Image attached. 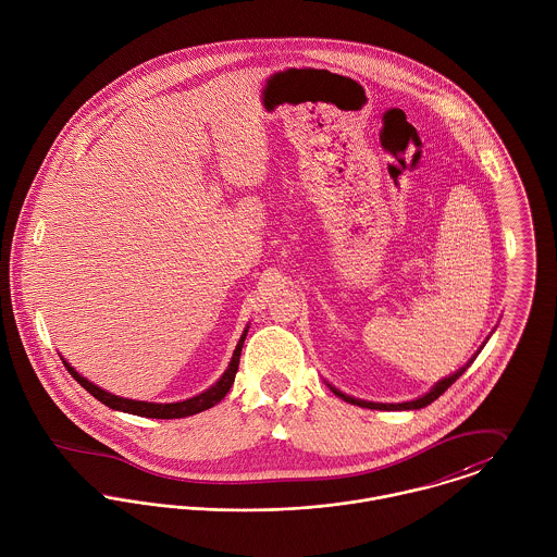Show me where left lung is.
<instances>
[{
	"mask_svg": "<svg viewBox=\"0 0 557 557\" xmlns=\"http://www.w3.org/2000/svg\"><path fill=\"white\" fill-rule=\"evenodd\" d=\"M466 368H468V366H466ZM466 368H461V370L455 371L453 375L440 380L428 395H423V397H419V399H414V401H406V404H371V401H361V399L348 397V395H344V393L337 391V388H331V391H333L339 399H344V401H348V404H355V406H361V408H371V410H419V408H425V406H430L432 401H435V399L466 371Z\"/></svg>",
	"mask_w": 557,
	"mask_h": 557,
	"instance_id": "1",
	"label": "left lung"
}]
</instances>
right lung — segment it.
Wrapping results in <instances>:
<instances>
[{
	"mask_svg": "<svg viewBox=\"0 0 557 557\" xmlns=\"http://www.w3.org/2000/svg\"><path fill=\"white\" fill-rule=\"evenodd\" d=\"M246 335H248V329L244 331L235 352H233V359H231V366L228 370L224 371V375L211 386L207 388L205 393L186 399V401H177V404H147V401H134V399H124V397H117V395H111L107 391H102L100 386L91 384L87 377L78 375L74 368H70L65 361V370L70 371V375L87 391L91 393L98 401H102L104 406L113 408V410H122L127 414H136V417H147V419H184V417H191V414H198L202 410H209L213 408L215 404H220L226 393L231 391L233 382H235V373L239 370V359H242V348H244V342H246Z\"/></svg>",
	"mask_w": 557,
	"mask_h": 557,
	"instance_id": "right-lung-1",
	"label": "right lung"
}]
</instances>
